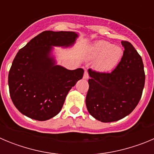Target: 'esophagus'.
Returning <instances> with one entry per match:
<instances>
[{
	"label": "esophagus",
	"instance_id": "esophagus-1",
	"mask_svg": "<svg viewBox=\"0 0 154 154\" xmlns=\"http://www.w3.org/2000/svg\"><path fill=\"white\" fill-rule=\"evenodd\" d=\"M83 78L84 79H88L89 78V73H88V72H87V70L85 71V72H84V75H83Z\"/></svg>",
	"mask_w": 154,
	"mask_h": 154
}]
</instances>
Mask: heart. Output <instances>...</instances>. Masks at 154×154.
<instances>
[{
  "label": "heart",
  "instance_id": "heart-1",
  "mask_svg": "<svg viewBox=\"0 0 154 154\" xmlns=\"http://www.w3.org/2000/svg\"><path fill=\"white\" fill-rule=\"evenodd\" d=\"M90 56L97 58L95 62L96 69L106 72L115 69L119 64L123 56V50L108 42L99 41L91 48Z\"/></svg>",
  "mask_w": 154,
  "mask_h": 154
}]
</instances>
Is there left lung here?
<instances>
[{
	"instance_id": "obj_1",
	"label": "left lung",
	"mask_w": 154,
	"mask_h": 154,
	"mask_svg": "<svg viewBox=\"0 0 154 154\" xmlns=\"http://www.w3.org/2000/svg\"><path fill=\"white\" fill-rule=\"evenodd\" d=\"M124 47L120 62L111 72L89 69V90L85 104L95 119L110 123L131 113L142 96L145 72L142 58L130 42Z\"/></svg>"
}]
</instances>
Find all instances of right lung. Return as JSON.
Listing matches in <instances>:
<instances>
[{"label":"right lung","mask_w":154,"mask_h":154,"mask_svg":"<svg viewBox=\"0 0 154 154\" xmlns=\"http://www.w3.org/2000/svg\"><path fill=\"white\" fill-rule=\"evenodd\" d=\"M76 37L72 31H45L19 50L9 71L8 85L12 102L21 113L45 121L60 112L84 70L54 65L49 52L51 45H70Z\"/></svg>","instance_id":"1"}]
</instances>
